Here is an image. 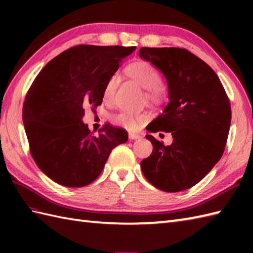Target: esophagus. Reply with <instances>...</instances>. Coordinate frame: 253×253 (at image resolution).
Returning <instances> with one entry per match:
<instances>
[{"instance_id":"esophagus-1","label":"esophagus","mask_w":253,"mask_h":253,"mask_svg":"<svg viewBox=\"0 0 253 253\" xmlns=\"http://www.w3.org/2000/svg\"><path fill=\"white\" fill-rule=\"evenodd\" d=\"M138 138H140V136L136 135V133H133V132H129V139H130V140H135V139H138Z\"/></svg>"}]
</instances>
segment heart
<instances>
[{
    "label": "heart",
    "mask_w": 253,
    "mask_h": 253,
    "mask_svg": "<svg viewBox=\"0 0 253 253\" xmlns=\"http://www.w3.org/2000/svg\"><path fill=\"white\" fill-rule=\"evenodd\" d=\"M125 73L128 77H130L140 84L142 88L146 89V98L149 101L154 102V103H160L163 100L164 91L161 87L162 76L151 63L147 61L132 62L126 66ZM118 83H120V79H118L117 75H112L106 80L103 88V98L105 101H111L114 98ZM141 120H143L142 115L129 111H122L114 117V121L117 124L125 127H133L136 125L137 121Z\"/></svg>",
    "instance_id": "1"
}]
</instances>
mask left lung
<instances>
[{"mask_svg": "<svg viewBox=\"0 0 253 253\" xmlns=\"http://www.w3.org/2000/svg\"><path fill=\"white\" fill-rule=\"evenodd\" d=\"M139 55L158 67L168 80L169 103L147 126L150 132H169L165 146L153 136L150 157L141 169L150 184L177 192L198 184L222 158L232 110L221 80L208 64L180 47H147Z\"/></svg>", "mask_w": 253, "mask_h": 253, "instance_id": "8db88e82", "label": "left lung"}]
</instances>
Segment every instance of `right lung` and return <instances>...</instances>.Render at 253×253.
<instances>
[{
    "instance_id": "obj_1",
    "label": "right lung",
    "mask_w": 253,
    "mask_h": 253,
    "mask_svg": "<svg viewBox=\"0 0 253 253\" xmlns=\"http://www.w3.org/2000/svg\"><path fill=\"white\" fill-rule=\"evenodd\" d=\"M136 46L80 44L41 69L26 94L23 122L31 157L57 184L84 187L98 178L127 130L105 123L94 136L83 123L84 107L96 109L103 88Z\"/></svg>"
}]
</instances>
